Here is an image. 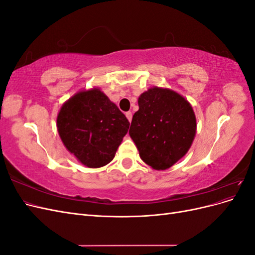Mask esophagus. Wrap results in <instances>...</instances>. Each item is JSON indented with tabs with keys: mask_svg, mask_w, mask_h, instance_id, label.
I'll return each mask as SVG.
<instances>
[{
	"mask_svg": "<svg viewBox=\"0 0 255 255\" xmlns=\"http://www.w3.org/2000/svg\"><path fill=\"white\" fill-rule=\"evenodd\" d=\"M126 116H127V118H128V120L130 122L132 121V118H133V115H132V113L130 112H128L127 114H126Z\"/></svg>",
	"mask_w": 255,
	"mask_h": 255,
	"instance_id": "esophagus-1",
	"label": "esophagus"
}]
</instances>
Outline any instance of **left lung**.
Returning <instances> with one entry per match:
<instances>
[{"mask_svg": "<svg viewBox=\"0 0 255 255\" xmlns=\"http://www.w3.org/2000/svg\"><path fill=\"white\" fill-rule=\"evenodd\" d=\"M129 136L140 158L155 170H166L189 150L197 129L190 103L177 92L152 87L138 98Z\"/></svg>", "mask_w": 255, "mask_h": 255, "instance_id": "8db88e82", "label": "left lung"}]
</instances>
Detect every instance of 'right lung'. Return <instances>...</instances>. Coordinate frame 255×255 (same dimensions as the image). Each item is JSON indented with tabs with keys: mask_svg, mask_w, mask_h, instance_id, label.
I'll list each match as a JSON object with an SVG mask.
<instances>
[{
	"mask_svg": "<svg viewBox=\"0 0 255 255\" xmlns=\"http://www.w3.org/2000/svg\"><path fill=\"white\" fill-rule=\"evenodd\" d=\"M128 127L126 116L99 88L75 94L57 116L61 141L88 168L111 163Z\"/></svg>",
	"mask_w": 255,
	"mask_h": 255,
	"instance_id": "obj_1",
	"label": "right lung"
}]
</instances>
